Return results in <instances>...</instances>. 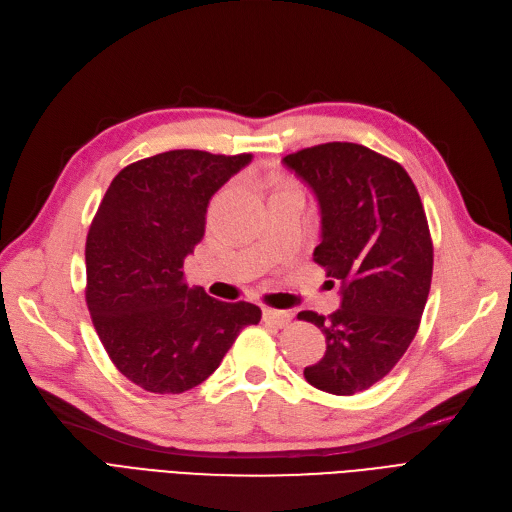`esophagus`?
Listing matches in <instances>:
<instances>
[{"instance_id":"obj_1","label":"esophagus","mask_w":512,"mask_h":512,"mask_svg":"<svg viewBox=\"0 0 512 512\" xmlns=\"http://www.w3.org/2000/svg\"><path fill=\"white\" fill-rule=\"evenodd\" d=\"M263 320L268 324H274L278 328H286L293 320L291 311H284V309H272V307H265L263 309Z\"/></svg>"}]
</instances>
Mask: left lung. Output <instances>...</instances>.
I'll return each mask as SVG.
<instances>
[{"label": "left lung", "instance_id": "1", "mask_svg": "<svg viewBox=\"0 0 512 512\" xmlns=\"http://www.w3.org/2000/svg\"><path fill=\"white\" fill-rule=\"evenodd\" d=\"M282 163L314 190L322 242L314 261L341 282V309L299 311L326 337L305 381L332 395L366 391L393 370L416 337L431 288L433 240L408 171L362 144L328 142Z\"/></svg>", "mask_w": 512, "mask_h": 512}]
</instances>
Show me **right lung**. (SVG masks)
<instances>
[{"mask_svg":"<svg viewBox=\"0 0 512 512\" xmlns=\"http://www.w3.org/2000/svg\"><path fill=\"white\" fill-rule=\"evenodd\" d=\"M251 161L169 150L127 165L110 182L85 242V301L117 370L150 393L207 381L238 332L261 320L247 301L188 288L184 259L205 236L211 196Z\"/></svg>","mask_w":512,"mask_h":512,"instance_id":"obj_1","label":"right lung"}]
</instances>
